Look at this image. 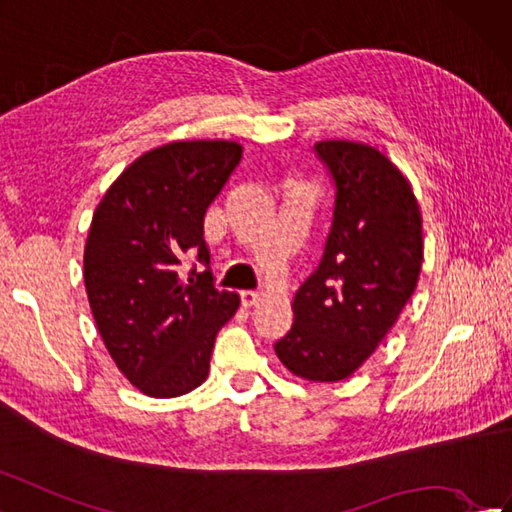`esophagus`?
<instances>
[{"label": "esophagus", "mask_w": 512, "mask_h": 512, "mask_svg": "<svg viewBox=\"0 0 512 512\" xmlns=\"http://www.w3.org/2000/svg\"><path fill=\"white\" fill-rule=\"evenodd\" d=\"M260 301V293L258 290H241V303L245 308H252Z\"/></svg>", "instance_id": "1"}]
</instances>
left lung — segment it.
I'll return each instance as SVG.
<instances>
[{"label":"left lung","instance_id":"1","mask_svg":"<svg viewBox=\"0 0 512 512\" xmlns=\"http://www.w3.org/2000/svg\"><path fill=\"white\" fill-rule=\"evenodd\" d=\"M314 148L336 181L334 224L275 355L299 379L336 383L375 353L416 290L422 213L409 178L377 146L323 140Z\"/></svg>","mask_w":512,"mask_h":512}]
</instances>
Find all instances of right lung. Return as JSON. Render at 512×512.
Masks as SVG:
<instances>
[{
    "label": "right lung",
    "instance_id": "1",
    "mask_svg": "<svg viewBox=\"0 0 512 512\" xmlns=\"http://www.w3.org/2000/svg\"><path fill=\"white\" fill-rule=\"evenodd\" d=\"M232 140H178L148 150L105 191L84 250L96 329L118 370L153 398L196 390L209 377L217 331L241 297L206 269L183 282L185 254L209 265L204 215L241 161ZM193 273V271H191Z\"/></svg>",
    "mask_w": 512,
    "mask_h": 512
}]
</instances>
